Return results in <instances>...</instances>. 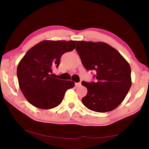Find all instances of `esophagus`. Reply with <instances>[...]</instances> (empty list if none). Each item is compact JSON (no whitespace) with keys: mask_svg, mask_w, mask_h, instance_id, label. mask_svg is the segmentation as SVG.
<instances>
[{"mask_svg":"<svg viewBox=\"0 0 149 149\" xmlns=\"http://www.w3.org/2000/svg\"><path fill=\"white\" fill-rule=\"evenodd\" d=\"M81 85V82H78V83H75V87H79Z\"/></svg>","mask_w":149,"mask_h":149,"instance_id":"34e87169","label":"esophagus"}]
</instances>
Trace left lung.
<instances>
[{"mask_svg":"<svg viewBox=\"0 0 149 149\" xmlns=\"http://www.w3.org/2000/svg\"><path fill=\"white\" fill-rule=\"evenodd\" d=\"M75 50L96 81H82L87 94L81 99L88 109L107 112L118 107L132 85L131 68L114 48L105 42L77 41Z\"/></svg>","mask_w":149,"mask_h":149,"instance_id":"obj_1","label":"left lung"}]
</instances>
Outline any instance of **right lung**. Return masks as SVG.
Listing matches in <instances>:
<instances>
[{
    "mask_svg": "<svg viewBox=\"0 0 149 149\" xmlns=\"http://www.w3.org/2000/svg\"><path fill=\"white\" fill-rule=\"evenodd\" d=\"M75 41H43L30 49L17 68L19 86L26 99L34 107L50 109L62 101L68 89L75 86L72 81L52 77V70L60 58L75 49Z\"/></svg>",
    "mask_w": 149,
    "mask_h": 149,
    "instance_id": "add662e5",
    "label": "right lung"
}]
</instances>
